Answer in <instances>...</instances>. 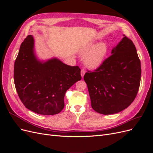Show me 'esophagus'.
Here are the masks:
<instances>
[{"instance_id":"1","label":"esophagus","mask_w":153,"mask_h":153,"mask_svg":"<svg viewBox=\"0 0 153 153\" xmlns=\"http://www.w3.org/2000/svg\"><path fill=\"white\" fill-rule=\"evenodd\" d=\"M85 71L84 70V69H82V70H81V72H80L82 77H84V75H85Z\"/></svg>"}]
</instances>
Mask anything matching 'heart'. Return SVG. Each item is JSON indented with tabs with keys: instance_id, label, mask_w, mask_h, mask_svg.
I'll return each mask as SVG.
<instances>
[{
	"instance_id": "b5f03b06",
	"label": "heart",
	"mask_w": 153,
	"mask_h": 153,
	"mask_svg": "<svg viewBox=\"0 0 153 153\" xmlns=\"http://www.w3.org/2000/svg\"><path fill=\"white\" fill-rule=\"evenodd\" d=\"M94 42H91L83 48L80 53L85 55L84 58L85 64L89 68H96L103 62L106 55L108 52V47L105 42H101L95 46Z\"/></svg>"
}]
</instances>
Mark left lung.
Here are the masks:
<instances>
[{
    "label": "left lung",
    "mask_w": 153,
    "mask_h": 153,
    "mask_svg": "<svg viewBox=\"0 0 153 153\" xmlns=\"http://www.w3.org/2000/svg\"><path fill=\"white\" fill-rule=\"evenodd\" d=\"M87 71L84 79L92 108L98 113H118L136 98L140 84L141 64L135 45L126 36L101 65L93 71Z\"/></svg>",
    "instance_id": "8db88e82"
}]
</instances>
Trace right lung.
I'll list each match as a JSON object with an SVG mask.
<instances>
[{"mask_svg": "<svg viewBox=\"0 0 153 153\" xmlns=\"http://www.w3.org/2000/svg\"><path fill=\"white\" fill-rule=\"evenodd\" d=\"M81 78L78 66H68L57 59L39 61L31 35L21 44L15 62L14 80L21 101L32 112L41 115L61 112L66 92Z\"/></svg>", "mask_w": 153, "mask_h": 153, "instance_id": "obj_1", "label": "right lung"}]
</instances>
